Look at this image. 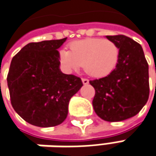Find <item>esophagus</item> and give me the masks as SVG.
<instances>
[{"label":"esophagus","instance_id":"1","mask_svg":"<svg viewBox=\"0 0 156 156\" xmlns=\"http://www.w3.org/2000/svg\"><path fill=\"white\" fill-rule=\"evenodd\" d=\"M82 82H83V84H88L89 80L87 78H82Z\"/></svg>","mask_w":156,"mask_h":156}]
</instances>
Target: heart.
<instances>
[{"label": "heart", "mask_w": 156, "mask_h": 156, "mask_svg": "<svg viewBox=\"0 0 156 156\" xmlns=\"http://www.w3.org/2000/svg\"><path fill=\"white\" fill-rule=\"evenodd\" d=\"M70 51L61 50L59 61L68 70H78L83 66L89 75L102 78L112 73L119 59V47L114 41L89 38L72 42Z\"/></svg>", "instance_id": "b5f03b06"}]
</instances>
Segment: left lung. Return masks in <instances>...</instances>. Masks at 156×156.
Returning a JSON list of instances; mask_svg holds the SVG:
<instances>
[{
	"label": "left lung",
	"mask_w": 156,
	"mask_h": 156,
	"mask_svg": "<svg viewBox=\"0 0 156 156\" xmlns=\"http://www.w3.org/2000/svg\"><path fill=\"white\" fill-rule=\"evenodd\" d=\"M119 47V59L112 73L90 80L95 89L92 105L107 122H120L136 115L149 96L148 65L142 47L125 35L106 36Z\"/></svg>",
	"instance_id": "obj_1"
}]
</instances>
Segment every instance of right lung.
I'll use <instances>...</instances> for the list:
<instances>
[{
    "instance_id": "add662e5",
    "label": "right lung",
    "mask_w": 156,
    "mask_h": 156,
    "mask_svg": "<svg viewBox=\"0 0 156 156\" xmlns=\"http://www.w3.org/2000/svg\"><path fill=\"white\" fill-rule=\"evenodd\" d=\"M66 41L29 43L10 64L7 80L11 105L20 117L34 126L62 123L71 98L83 86L80 78L59 69L58 49Z\"/></svg>"
}]
</instances>
